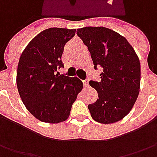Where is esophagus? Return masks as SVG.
Returning a JSON list of instances; mask_svg holds the SVG:
<instances>
[{
    "label": "esophagus",
    "mask_w": 157,
    "mask_h": 157,
    "mask_svg": "<svg viewBox=\"0 0 157 157\" xmlns=\"http://www.w3.org/2000/svg\"><path fill=\"white\" fill-rule=\"evenodd\" d=\"M83 85H84V86H85V87H87L88 86H89V81H88V79L84 80V81H83Z\"/></svg>",
    "instance_id": "1"
}]
</instances>
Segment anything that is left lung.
<instances>
[{
  "label": "left lung",
  "instance_id": "left-lung-1",
  "mask_svg": "<svg viewBox=\"0 0 157 157\" xmlns=\"http://www.w3.org/2000/svg\"><path fill=\"white\" fill-rule=\"evenodd\" d=\"M77 35L87 46L94 69L102 67L100 82H89L98 93V100L88 105L97 122L110 124L131 111L140 92L141 64L128 40L105 27H85Z\"/></svg>",
  "mask_w": 157,
  "mask_h": 157
}]
</instances>
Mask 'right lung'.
<instances>
[{
	"label": "right lung",
	"mask_w": 157,
	"mask_h": 157,
	"mask_svg": "<svg viewBox=\"0 0 157 157\" xmlns=\"http://www.w3.org/2000/svg\"><path fill=\"white\" fill-rule=\"evenodd\" d=\"M75 32L62 28L47 29L29 43L19 59L16 85L20 97L29 112L43 122L66 121L83 88L79 78L57 71L63 67V47Z\"/></svg>",
	"instance_id": "right-lung-1"
}]
</instances>
